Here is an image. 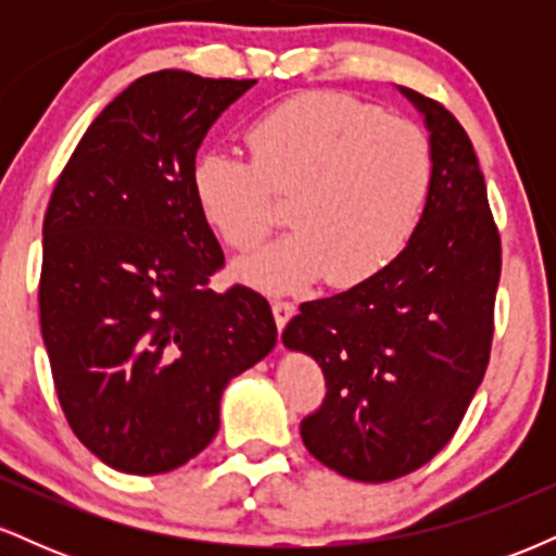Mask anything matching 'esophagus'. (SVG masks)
Segmentation results:
<instances>
[{
  "instance_id": "1",
  "label": "esophagus",
  "mask_w": 556,
  "mask_h": 556,
  "mask_svg": "<svg viewBox=\"0 0 556 556\" xmlns=\"http://www.w3.org/2000/svg\"><path fill=\"white\" fill-rule=\"evenodd\" d=\"M271 311H274V321H277V329L282 331L287 327V321L295 316V303H290V300H271Z\"/></svg>"
}]
</instances>
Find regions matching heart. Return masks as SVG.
I'll list each match as a JSON object with an SVG mask.
<instances>
[{"label": "heart", "instance_id": "obj_1", "mask_svg": "<svg viewBox=\"0 0 556 556\" xmlns=\"http://www.w3.org/2000/svg\"><path fill=\"white\" fill-rule=\"evenodd\" d=\"M251 159L203 151L193 193L235 251H256L271 229V190H292V232L235 266L242 282L295 292L327 277L355 287L400 256L431 193V143L418 125L348 93H305L261 114Z\"/></svg>", "mask_w": 556, "mask_h": 556}]
</instances>
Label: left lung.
<instances>
[{"instance_id":"1","label":"left lung","mask_w":556,"mask_h":556,"mask_svg":"<svg viewBox=\"0 0 556 556\" xmlns=\"http://www.w3.org/2000/svg\"><path fill=\"white\" fill-rule=\"evenodd\" d=\"M400 93L429 130L433 177L410 242L340 295L311 300L282 342L318 363L327 397L305 450L344 478L384 483L450 442L486 374L502 245L468 132L437 101Z\"/></svg>"}]
</instances>
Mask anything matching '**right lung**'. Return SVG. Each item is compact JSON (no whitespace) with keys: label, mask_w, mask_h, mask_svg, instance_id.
I'll list each match as a JSON object with an SVG mask.
<instances>
[{"label":"right lung","mask_w":556,"mask_h":556,"mask_svg":"<svg viewBox=\"0 0 556 556\" xmlns=\"http://www.w3.org/2000/svg\"><path fill=\"white\" fill-rule=\"evenodd\" d=\"M256 80L159 70L83 132L43 216L41 334L67 424L114 470L180 468L219 431V400L264 361L258 292L208 290L225 253L193 193L195 151Z\"/></svg>","instance_id":"obj_1"}]
</instances>
